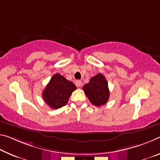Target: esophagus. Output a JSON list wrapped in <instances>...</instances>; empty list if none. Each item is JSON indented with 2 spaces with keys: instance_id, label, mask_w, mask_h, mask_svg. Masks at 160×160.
Wrapping results in <instances>:
<instances>
[{
  "instance_id": "esophagus-1",
  "label": "esophagus",
  "mask_w": 160,
  "mask_h": 160,
  "mask_svg": "<svg viewBox=\"0 0 160 160\" xmlns=\"http://www.w3.org/2000/svg\"><path fill=\"white\" fill-rule=\"evenodd\" d=\"M75 85L77 86V87H80V86L82 85V82H81L80 80H76L75 81Z\"/></svg>"
}]
</instances>
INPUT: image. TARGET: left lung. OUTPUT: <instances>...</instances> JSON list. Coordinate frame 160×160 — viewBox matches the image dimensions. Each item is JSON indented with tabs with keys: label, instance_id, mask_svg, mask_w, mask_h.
<instances>
[{
	"label": "left lung",
	"instance_id": "8db88e82",
	"mask_svg": "<svg viewBox=\"0 0 160 160\" xmlns=\"http://www.w3.org/2000/svg\"><path fill=\"white\" fill-rule=\"evenodd\" d=\"M82 90L94 105L100 107L108 102L110 96L108 83L101 73L91 78L90 82L83 86Z\"/></svg>",
	"mask_w": 160,
	"mask_h": 160
}]
</instances>
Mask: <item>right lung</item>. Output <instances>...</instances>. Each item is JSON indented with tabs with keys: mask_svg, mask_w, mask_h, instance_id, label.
<instances>
[{
	"mask_svg": "<svg viewBox=\"0 0 160 160\" xmlns=\"http://www.w3.org/2000/svg\"><path fill=\"white\" fill-rule=\"evenodd\" d=\"M76 88V86L71 81L56 73L46 85L42 96L50 108L58 109L66 105L71 94Z\"/></svg>",
	"mask_w": 160,
	"mask_h": 160,
	"instance_id": "add662e5",
	"label": "right lung"
}]
</instances>
